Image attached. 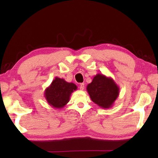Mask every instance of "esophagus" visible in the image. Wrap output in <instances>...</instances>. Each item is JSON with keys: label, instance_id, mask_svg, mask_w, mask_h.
<instances>
[{"label": "esophagus", "instance_id": "1", "mask_svg": "<svg viewBox=\"0 0 158 158\" xmlns=\"http://www.w3.org/2000/svg\"><path fill=\"white\" fill-rule=\"evenodd\" d=\"M84 88H85V84H84V83H81V84H80V86H79L80 90H83V89H84Z\"/></svg>", "mask_w": 158, "mask_h": 158}]
</instances>
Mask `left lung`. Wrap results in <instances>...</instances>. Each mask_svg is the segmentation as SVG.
I'll use <instances>...</instances> for the list:
<instances>
[{
    "instance_id": "obj_1",
    "label": "left lung",
    "mask_w": 158,
    "mask_h": 158,
    "mask_svg": "<svg viewBox=\"0 0 158 158\" xmlns=\"http://www.w3.org/2000/svg\"><path fill=\"white\" fill-rule=\"evenodd\" d=\"M86 89L92 101L102 109L112 107L119 94V86L111 77L100 73L94 76Z\"/></svg>"
}]
</instances>
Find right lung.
Here are the masks:
<instances>
[{
	"label": "right lung",
	"instance_id": "right-lung-1",
	"mask_svg": "<svg viewBox=\"0 0 158 158\" xmlns=\"http://www.w3.org/2000/svg\"><path fill=\"white\" fill-rule=\"evenodd\" d=\"M77 89L73 83H69L64 79L56 77L45 90V98L50 106L62 109L69 102L71 94Z\"/></svg>",
	"mask_w": 158,
	"mask_h": 158
}]
</instances>
